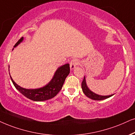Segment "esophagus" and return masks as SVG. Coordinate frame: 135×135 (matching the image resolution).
I'll return each mask as SVG.
<instances>
[{
    "instance_id": "esophagus-1",
    "label": "esophagus",
    "mask_w": 135,
    "mask_h": 135,
    "mask_svg": "<svg viewBox=\"0 0 135 135\" xmlns=\"http://www.w3.org/2000/svg\"><path fill=\"white\" fill-rule=\"evenodd\" d=\"M78 64V60L77 59H72L70 62V69L73 70L76 67V66Z\"/></svg>"
}]
</instances>
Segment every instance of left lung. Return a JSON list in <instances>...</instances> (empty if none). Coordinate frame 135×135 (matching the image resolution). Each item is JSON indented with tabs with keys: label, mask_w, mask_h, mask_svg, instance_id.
Segmentation results:
<instances>
[{
	"label": "left lung",
	"mask_w": 135,
	"mask_h": 135,
	"mask_svg": "<svg viewBox=\"0 0 135 135\" xmlns=\"http://www.w3.org/2000/svg\"><path fill=\"white\" fill-rule=\"evenodd\" d=\"M81 88H82L83 92L84 93V94L86 95V97L90 98V99H92V100H105L106 98H108L109 97L113 96V95H108V96H102V95H97L96 93H93L91 91H90L89 88H88L87 85L86 84V80H85V77L84 76V78H83L82 83H81Z\"/></svg>",
	"instance_id": "obj_1"
}]
</instances>
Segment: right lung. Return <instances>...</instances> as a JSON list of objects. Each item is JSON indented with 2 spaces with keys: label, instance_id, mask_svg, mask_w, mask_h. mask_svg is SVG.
Masks as SVG:
<instances>
[{
  "label": "right lung",
  "instance_id": "obj_1",
  "mask_svg": "<svg viewBox=\"0 0 135 135\" xmlns=\"http://www.w3.org/2000/svg\"><path fill=\"white\" fill-rule=\"evenodd\" d=\"M23 37L20 38L15 44L13 47L17 46L23 40ZM70 70L69 64L60 66L56 71L54 77L50 82L44 87L37 89H25L20 87L17 83H15L11 76V78L16 89L27 98L36 102L45 101L54 98L59 93V92L62 89L65 78L70 73Z\"/></svg>",
  "mask_w": 135,
  "mask_h": 135
}]
</instances>
